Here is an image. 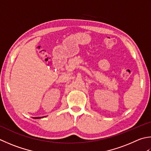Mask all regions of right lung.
Listing matches in <instances>:
<instances>
[{
	"mask_svg": "<svg viewBox=\"0 0 151 151\" xmlns=\"http://www.w3.org/2000/svg\"><path fill=\"white\" fill-rule=\"evenodd\" d=\"M44 117H46V116H44ZM41 118H44V116L43 117H33V119H41Z\"/></svg>",
	"mask_w": 151,
	"mask_h": 151,
	"instance_id": "obj_1",
	"label": "right lung"
}]
</instances>
